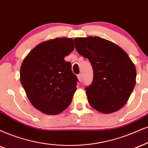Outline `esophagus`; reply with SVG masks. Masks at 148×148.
Listing matches in <instances>:
<instances>
[{
    "label": "esophagus",
    "instance_id": "1",
    "mask_svg": "<svg viewBox=\"0 0 148 148\" xmlns=\"http://www.w3.org/2000/svg\"><path fill=\"white\" fill-rule=\"evenodd\" d=\"M77 78H78V79H79V82H82V74L78 75Z\"/></svg>",
    "mask_w": 148,
    "mask_h": 148
}]
</instances>
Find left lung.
Here are the masks:
<instances>
[{
    "mask_svg": "<svg viewBox=\"0 0 148 148\" xmlns=\"http://www.w3.org/2000/svg\"><path fill=\"white\" fill-rule=\"evenodd\" d=\"M78 53L88 58L93 69V80L86 88L90 105L110 114L123 107L136 84L134 64L121 47L108 40L88 36L74 39Z\"/></svg>",
    "mask_w": 148,
    "mask_h": 148,
    "instance_id": "obj_1",
    "label": "left lung"
}]
</instances>
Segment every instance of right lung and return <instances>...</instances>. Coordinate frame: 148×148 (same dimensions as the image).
I'll return each instance as SVG.
<instances>
[{
    "mask_svg": "<svg viewBox=\"0 0 148 148\" xmlns=\"http://www.w3.org/2000/svg\"><path fill=\"white\" fill-rule=\"evenodd\" d=\"M73 49V40L56 38L38 45L22 63L21 84L31 103L42 113L60 114L72 101L77 78L64 57Z\"/></svg>",
    "mask_w": 148,
    "mask_h": 148,
    "instance_id": "add662e5",
    "label": "right lung"
}]
</instances>
